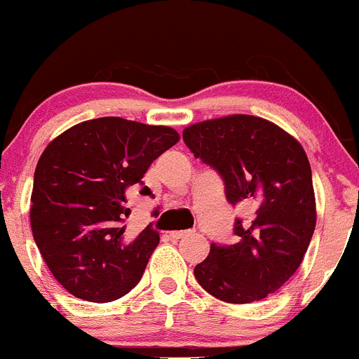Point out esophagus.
Instances as JSON below:
<instances>
[{"instance_id": "34e87169", "label": "esophagus", "mask_w": 359, "mask_h": 359, "mask_svg": "<svg viewBox=\"0 0 359 359\" xmlns=\"http://www.w3.org/2000/svg\"><path fill=\"white\" fill-rule=\"evenodd\" d=\"M191 234H193V231H173V233H170V236H172L173 240H182V238L191 236Z\"/></svg>"}]
</instances>
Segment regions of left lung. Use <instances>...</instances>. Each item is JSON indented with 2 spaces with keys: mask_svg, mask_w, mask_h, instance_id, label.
<instances>
[{
  "mask_svg": "<svg viewBox=\"0 0 359 359\" xmlns=\"http://www.w3.org/2000/svg\"><path fill=\"white\" fill-rule=\"evenodd\" d=\"M194 158L224 180L231 205H245L233 245L212 243L194 267L215 299L250 304L280 290L306 255L316 227L313 173L299 142L267 119L233 114L184 130Z\"/></svg>",
  "mask_w": 359,
  "mask_h": 359,
  "instance_id": "1",
  "label": "left lung"
}]
</instances>
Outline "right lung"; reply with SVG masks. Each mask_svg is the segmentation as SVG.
I'll return each instance as SVG.
<instances>
[{"label": "right lung", "instance_id": "obj_1", "mask_svg": "<svg viewBox=\"0 0 359 359\" xmlns=\"http://www.w3.org/2000/svg\"><path fill=\"white\" fill-rule=\"evenodd\" d=\"M179 142L170 126L107 116L71 126L36 165L31 229L53 278L71 295L111 302L142 278L159 233L147 226L125 241L126 193L140 186L158 156Z\"/></svg>", "mask_w": 359, "mask_h": 359}]
</instances>
